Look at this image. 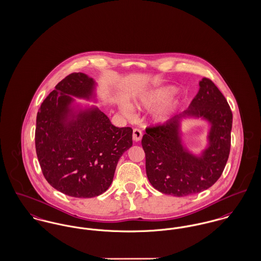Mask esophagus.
<instances>
[{"label": "esophagus", "instance_id": "obj_1", "mask_svg": "<svg viewBox=\"0 0 261 261\" xmlns=\"http://www.w3.org/2000/svg\"><path fill=\"white\" fill-rule=\"evenodd\" d=\"M142 136H143V134H142V131H141L140 129L135 128L133 130V140L135 141V142L140 141L142 139Z\"/></svg>", "mask_w": 261, "mask_h": 261}]
</instances>
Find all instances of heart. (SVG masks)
<instances>
[{
  "label": "heart",
  "mask_w": 261,
  "mask_h": 261,
  "mask_svg": "<svg viewBox=\"0 0 261 261\" xmlns=\"http://www.w3.org/2000/svg\"><path fill=\"white\" fill-rule=\"evenodd\" d=\"M176 92H177V87H175L173 85L161 86V87L143 93L138 97V99L135 100V105L138 108L151 109V108H154V107L160 105L167 99H169ZM176 106H177V104L175 103V104H167V105L161 107L153 113V121L155 123L166 122L171 117ZM121 109H122L123 114L126 115L127 117L132 116V111L127 105H123Z\"/></svg>",
  "instance_id": "heart-1"
}]
</instances>
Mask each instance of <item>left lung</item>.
Returning <instances> with one entry per match:
<instances>
[{
	"label": "left lung",
	"instance_id": "8db88e82",
	"mask_svg": "<svg viewBox=\"0 0 261 261\" xmlns=\"http://www.w3.org/2000/svg\"><path fill=\"white\" fill-rule=\"evenodd\" d=\"M199 85V92L187 110L166 124L147 128L142 138L148 180L165 195L186 197L211 188L228 159L230 107L213 81L202 79ZM198 118L206 120L210 128L207 147L200 154H194L182 141L181 123Z\"/></svg>",
	"mask_w": 261,
	"mask_h": 261
}]
</instances>
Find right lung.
Returning <instances> with one entry per match:
<instances>
[{
	"mask_svg": "<svg viewBox=\"0 0 261 261\" xmlns=\"http://www.w3.org/2000/svg\"><path fill=\"white\" fill-rule=\"evenodd\" d=\"M96 85L85 73L67 75L37 115L36 150L42 174L51 187L73 198L106 192L118 161L133 143L132 128L115 127L95 105L75 100L97 102Z\"/></svg>",
	"mask_w": 261,
	"mask_h": 261,
	"instance_id": "add662e5",
	"label": "right lung"
}]
</instances>
